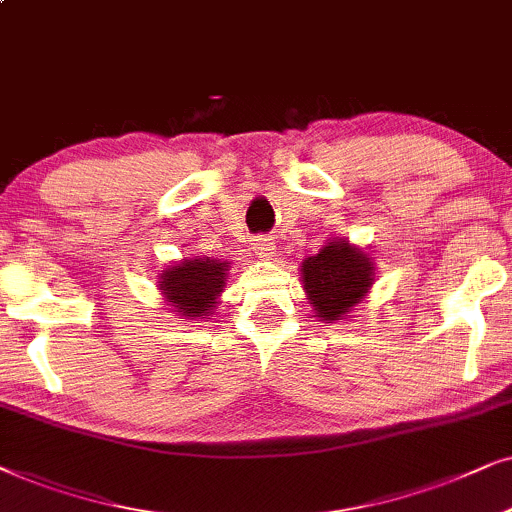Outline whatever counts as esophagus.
<instances>
[{"mask_svg": "<svg viewBox=\"0 0 512 512\" xmlns=\"http://www.w3.org/2000/svg\"><path fill=\"white\" fill-rule=\"evenodd\" d=\"M255 252L262 257V260H271V257L276 255V243H274V238H267V236L255 238Z\"/></svg>", "mask_w": 512, "mask_h": 512, "instance_id": "1", "label": "esophagus"}]
</instances>
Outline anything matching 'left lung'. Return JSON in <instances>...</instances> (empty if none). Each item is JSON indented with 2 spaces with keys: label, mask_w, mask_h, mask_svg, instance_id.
I'll return each mask as SVG.
<instances>
[{
  "label": "left lung",
  "mask_w": 512,
  "mask_h": 512,
  "mask_svg": "<svg viewBox=\"0 0 512 512\" xmlns=\"http://www.w3.org/2000/svg\"><path fill=\"white\" fill-rule=\"evenodd\" d=\"M299 271L313 313L327 323L351 318L356 306L365 302L377 278L370 252L342 236L330 238L316 255L306 257Z\"/></svg>",
  "instance_id": "obj_1"
}]
</instances>
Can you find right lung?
<instances>
[{
    "label": "right lung",
    "instance_id": "obj_1",
    "mask_svg": "<svg viewBox=\"0 0 512 512\" xmlns=\"http://www.w3.org/2000/svg\"><path fill=\"white\" fill-rule=\"evenodd\" d=\"M229 262L196 255L170 264L156 276V290L168 311L194 323L213 316L227 285Z\"/></svg>",
    "mask_w": 512,
    "mask_h": 512
}]
</instances>
